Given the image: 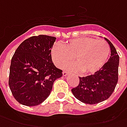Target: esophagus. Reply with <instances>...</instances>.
Instances as JSON below:
<instances>
[{
	"label": "esophagus",
	"instance_id": "esophagus-1",
	"mask_svg": "<svg viewBox=\"0 0 127 127\" xmlns=\"http://www.w3.org/2000/svg\"><path fill=\"white\" fill-rule=\"evenodd\" d=\"M67 74H69V72H65V71H64V72H63V76H67Z\"/></svg>",
	"mask_w": 127,
	"mask_h": 127
}]
</instances>
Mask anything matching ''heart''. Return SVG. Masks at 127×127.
<instances>
[{"mask_svg": "<svg viewBox=\"0 0 127 127\" xmlns=\"http://www.w3.org/2000/svg\"><path fill=\"white\" fill-rule=\"evenodd\" d=\"M110 48L106 41L90 37H80L67 41L64 47L55 44L51 50L53 62L60 68L67 65L71 71H79L92 74L101 70L108 62Z\"/></svg>", "mask_w": 127, "mask_h": 127, "instance_id": "1", "label": "heart"}]
</instances>
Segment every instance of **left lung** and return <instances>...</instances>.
Segmentation results:
<instances>
[{
    "label": "left lung",
    "mask_w": 127,
    "mask_h": 127,
    "mask_svg": "<svg viewBox=\"0 0 127 127\" xmlns=\"http://www.w3.org/2000/svg\"><path fill=\"white\" fill-rule=\"evenodd\" d=\"M105 39L111 50L108 62L94 74L79 77V84L72 89L75 97L85 103L96 104L106 100L112 94L118 83L119 56L112 43Z\"/></svg>",
    "instance_id": "obj_1"
}]
</instances>
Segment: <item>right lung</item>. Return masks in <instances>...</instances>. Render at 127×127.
I'll use <instances>...</instances> for the list:
<instances>
[{"label": "right lung", "mask_w": 127, "mask_h": 127, "mask_svg": "<svg viewBox=\"0 0 127 127\" xmlns=\"http://www.w3.org/2000/svg\"><path fill=\"white\" fill-rule=\"evenodd\" d=\"M56 38L34 36L25 40L11 59L9 85L14 98L27 106L40 104L52 90L55 80L62 70L55 66L51 49Z\"/></svg>", "instance_id": "add662e5"}]
</instances>
